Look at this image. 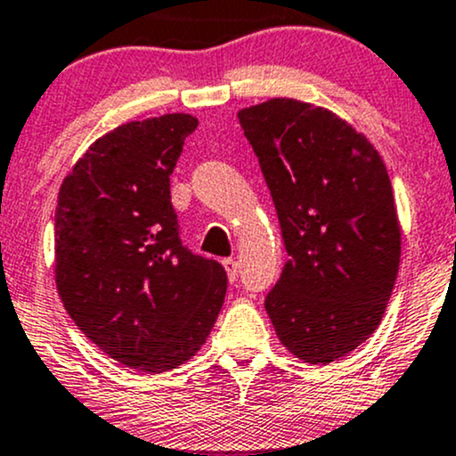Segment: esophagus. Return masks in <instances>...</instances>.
Instances as JSON below:
<instances>
[{
    "label": "esophagus",
    "mask_w": 456,
    "mask_h": 456,
    "mask_svg": "<svg viewBox=\"0 0 456 456\" xmlns=\"http://www.w3.org/2000/svg\"><path fill=\"white\" fill-rule=\"evenodd\" d=\"M222 265H224V269H226V273H228V280H230V284H234V282H237V278H239V267H237V260H234V258H224V260H222Z\"/></svg>",
    "instance_id": "obj_1"
}]
</instances>
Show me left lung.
<instances>
[{"mask_svg": "<svg viewBox=\"0 0 456 456\" xmlns=\"http://www.w3.org/2000/svg\"><path fill=\"white\" fill-rule=\"evenodd\" d=\"M289 260L265 297L275 334L330 364L381 323L401 263V228L379 152L323 107L271 99L239 111Z\"/></svg>", "mask_w": 456, "mask_h": 456, "instance_id": "obj_1", "label": "left lung"}]
</instances>
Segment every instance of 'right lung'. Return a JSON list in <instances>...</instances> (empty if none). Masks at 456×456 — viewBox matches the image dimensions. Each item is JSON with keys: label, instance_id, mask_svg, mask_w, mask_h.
<instances>
[{"label": "right lung", "instance_id": "add662e5", "mask_svg": "<svg viewBox=\"0 0 456 456\" xmlns=\"http://www.w3.org/2000/svg\"><path fill=\"white\" fill-rule=\"evenodd\" d=\"M196 126L189 114L120 125L60 187V299L101 351L142 372L196 355L226 297V271L183 245L172 207L170 174Z\"/></svg>", "mask_w": 456, "mask_h": 456}]
</instances>
